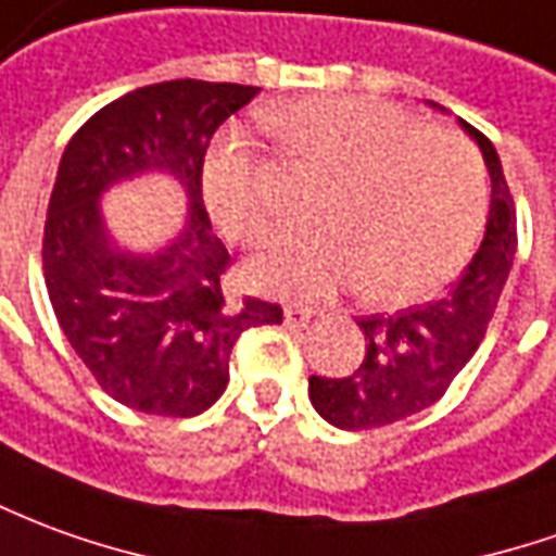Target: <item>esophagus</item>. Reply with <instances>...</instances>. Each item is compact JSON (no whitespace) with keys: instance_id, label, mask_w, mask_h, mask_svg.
Here are the masks:
<instances>
[{"instance_id":"esophagus-1","label":"esophagus","mask_w":556,"mask_h":556,"mask_svg":"<svg viewBox=\"0 0 556 556\" xmlns=\"http://www.w3.org/2000/svg\"><path fill=\"white\" fill-rule=\"evenodd\" d=\"M317 312L315 308H308V305H296V302H290V305H285V324L287 327H305L312 317H315Z\"/></svg>"}]
</instances>
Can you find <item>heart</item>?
Returning a JSON list of instances; mask_svg holds the SVG:
<instances>
[{
    "label": "heart",
    "mask_w": 556,
    "mask_h": 556,
    "mask_svg": "<svg viewBox=\"0 0 556 556\" xmlns=\"http://www.w3.org/2000/svg\"><path fill=\"white\" fill-rule=\"evenodd\" d=\"M266 124L336 178L320 227L281 239L251 263V281L285 300H324L342 287L381 308L415 305L447 287L488 220V175L469 141L369 96H312ZM205 202L224 236L260 248L271 208L260 163L241 136L217 141L202 168Z\"/></svg>",
    "instance_id": "1"
}]
</instances>
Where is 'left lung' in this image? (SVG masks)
Segmentation results:
<instances>
[{
	"label": "left lung",
	"mask_w": 556,
	"mask_h": 556,
	"mask_svg": "<svg viewBox=\"0 0 556 556\" xmlns=\"http://www.w3.org/2000/svg\"><path fill=\"white\" fill-rule=\"evenodd\" d=\"M460 126L478 141L490 172V214L484 241L460 281L442 300L396 315L359 317L366 357L344 378L312 375L308 396L317 415L339 430H375L412 417L445 396L488 332L518 248L515 199L488 136Z\"/></svg>",
	"instance_id": "left-lung-1"
}]
</instances>
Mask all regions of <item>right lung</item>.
<instances>
[{"instance_id":"add662e5","label":"right lung","mask_w":556,"mask_h":556,"mask_svg":"<svg viewBox=\"0 0 556 556\" xmlns=\"http://www.w3.org/2000/svg\"><path fill=\"white\" fill-rule=\"evenodd\" d=\"M256 93L193 78L148 84L96 111L63 151L41 241L45 285L80 363L126 408L202 415L227 390L241 332L281 324V305L224 290L229 251L202 202L208 141ZM144 170L172 174L191 212L160 252L129 255L110 241L98 199Z\"/></svg>"}]
</instances>
